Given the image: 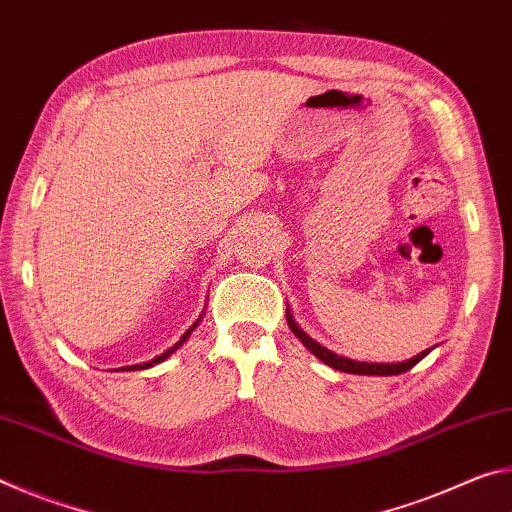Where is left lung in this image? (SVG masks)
<instances>
[{
	"mask_svg": "<svg viewBox=\"0 0 512 512\" xmlns=\"http://www.w3.org/2000/svg\"><path fill=\"white\" fill-rule=\"evenodd\" d=\"M287 323L291 327V332L298 336V339L302 341V345H305L307 350H311V354H316V357L327 363L329 368L334 370H341V372H350V375H377V377H388V375H402V372L411 370L415 363L422 361L424 357H427L429 350L420 352L418 357H413L409 361H400V363H366V361H352V359H345V357H339V354H334L332 350L323 348V345L316 343L311 336H307L302 329L298 327L296 320H293L291 311H287Z\"/></svg>",
	"mask_w": 512,
	"mask_h": 512,
	"instance_id": "8db88e82",
	"label": "left lung"
}]
</instances>
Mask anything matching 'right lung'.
Listing matches in <instances>:
<instances>
[{"label": "right lung", "mask_w": 512, "mask_h": 512, "mask_svg": "<svg viewBox=\"0 0 512 512\" xmlns=\"http://www.w3.org/2000/svg\"><path fill=\"white\" fill-rule=\"evenodd\" d=\"M198 320H201V318H198ZM198 320H196V323L192 325V327H189L187 329V332L183 334V336H180V341L176 343V345H173V348H169L167 352H162L160 354V357H155L153 361H146V363H135V366H126V368H117V370H144V368H151V366H155V363H160V361H164V359H169L171 357V354L173 352H176L178 348H180V345H183L187 339H189V334H192L194 332V329H196V325H198Z\"/></svg>", "instance_id": "right-lung-1"}]
</instances>
